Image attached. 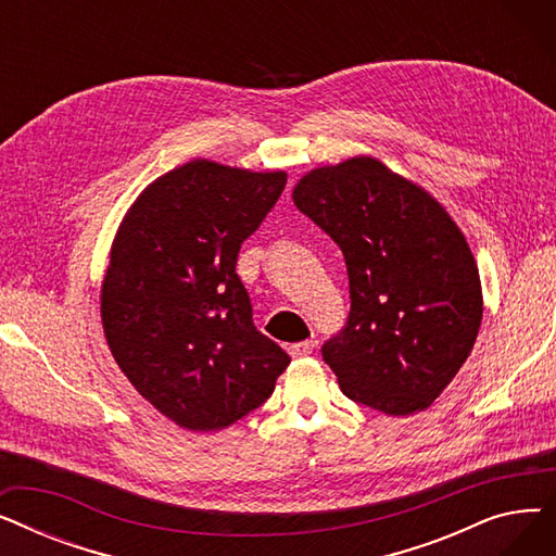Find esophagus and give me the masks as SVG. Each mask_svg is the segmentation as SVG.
Segmentation results:
<instances>
[{
	"label": "esophagus",
	"instance_id": "34e87169",
	"mask_svg": "<svg viewBox=\"0 0 556 556\" xmlns=\"http://www.w3.org/2000/svg\"><path fill=\"white\" fill-rule=\"evenodd\" d=\"M313 340H304V342H295L288 346V354L293 358H304V356H311L313 354Z\"/></svg>",
	"mask_w": 556,
	"mask_h": 556
}]
</instances>
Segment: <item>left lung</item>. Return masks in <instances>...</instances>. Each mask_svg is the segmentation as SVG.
Listing matches in <instances>:
<instances>
[{"label":"left lung","instance_id":"obj_1","mask_svg":"<svg viewBox=\"0 0 556 556\" xmlns=\"http://www.w3.org/2000/svg\"><path fill=\"white\" fill-rule=\"evenodd\" d=\"M293 200L346 263L352 313L323 346L340 390L390 417L426 410L482 323L480 273L462 229L426 189L367 155L308 170Z\"/></svg>","mask_w":556,"mask_h":556}]
</instances>
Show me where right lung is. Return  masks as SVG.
I'll return each instance as SVG.
<instances>
[{
	"instance_id": "1",
	"label": "right lung",
	"mask_w": 556,
	"mask_h": 556,
	"mask_svg": "<svg viewBox=\"0 0 556 556\" xmlns=\"http://www.w3.org/2000/svg\"><path fill=\"white\" fill-rule=\"evenodd\" d=\"M283 170L191 160L126 212L101 283L110 352L180 428L212 432L266 401L290 358L256 331L237 275L241 243L275 207Z\"/></svg>"
}]
</instances>
